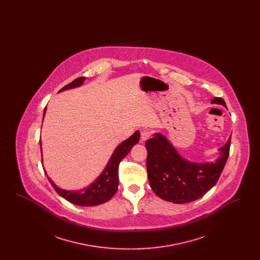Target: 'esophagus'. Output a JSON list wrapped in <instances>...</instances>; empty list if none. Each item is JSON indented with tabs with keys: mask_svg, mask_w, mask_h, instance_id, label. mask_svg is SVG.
<instances>
[{
	"mask_svg": "<svg viewBox=\"0 0 260 260\" xmlns=\"http://www.w3.org/2000/svg\"><path fill=\"white\" fill-rule=\"evenodd\" d=\"M150 136H151V132H149V131H143L141 133V139L142 140H147L148 138H150Z\"/></svg>",
	"mask_w": 260,
	"mask_h": 260,
	"instance_id": "esophagus-1",
	"label": "esophagus"
}]
</instances>
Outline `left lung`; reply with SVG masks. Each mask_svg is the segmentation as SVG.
<instances>
[{"label":"left lung","instance_id":"left-lung-1","mask_svg":"<svg viewBox=\"0 0 260 260\" xmlns=\"http://www.w3.org/2000/svg\"><path fill=\"white\" fill-rule=\"evenodd\" d=\"M211 103L226 107L220 98H214ZM230 145L231 136L218 149L220 155L215 161L194 162L184 159L164 135L155 134L145 142L150 187L158 197L173 204L198 200L217 182L228 159Z\"/></svg>","mask_w":260,"mask_h":260}]
</instances>
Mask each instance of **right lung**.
I'll list each match as a JSON object with an SVG mask.
<instances>
[{"mask_svg":"<svg viewBox=\"0 0 260 260\" xmlns=\"http://www.w3.org/2000/svg\"><path fill=\"white\" fill-rule=\"evenodd\" d=\"M85 80H86L85 77L78 78L72 83L62 87L58 92L70 89V88L81 87L85 82ZM46 109L47 107L44 110L43 120L46 115ZM139 137H140V133L136 131L133 136H129L127 139H125L117 148L115 149L110 160L106 165L103 172L90 185L87 186V188H84L81 190H64L62 188H59L58 186H56V184L48 175L47 177L51 186L54 188V190L61 196L62 198L67 200L68 202L81 207H93V206L101 205L109 201L117 192L118 185H119V175H118L119 164L128 154V152L136 145V143H138ZM40 146H41V152H42L41 140H40ZM45 173L47 174L46 171Z\"/></svg>","mask_w":260,"mask_h":260,"instance_id":"1","label":"right lung"}]
</instances>
